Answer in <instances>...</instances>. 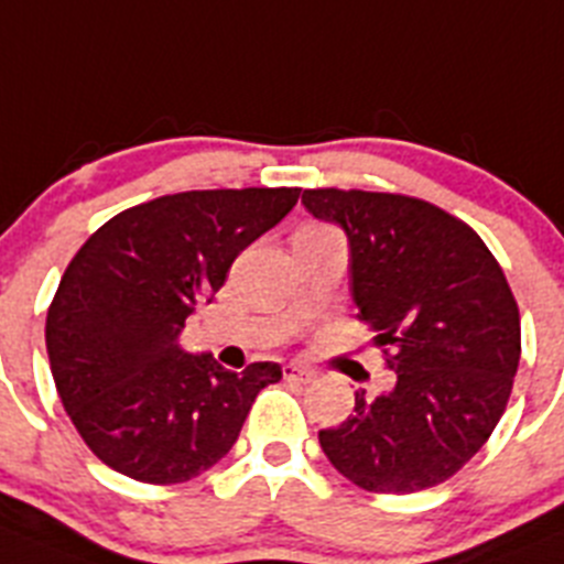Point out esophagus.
Instances as JSON below:
<instances>
[{
  "label": "esophagus",
  "instance_id": "34e87169",
  "mask_svg": "<svg viewBox=\"0 0 564 564\" xmlns=\"http://www.w3.org/2000/svg\"><path fill=\"white\" fill-rule=\"evenodd\" d=\"M285 379L288 382H299V384H310L315 379V371L307 366H296V362H291V366H285Z\"/></svg>",
  "mask_w": 564,
  "mask_h": 564
}]
</instances>
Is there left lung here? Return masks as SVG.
Returning <instances> with one entry per match:
<instances>
[{"mask_svg": "<svg viewBox=\"0 0 564 564\" xmlns=\"http://www.w3.org/2000/svg\"><path fill=\"white\" fill-rule=\"evenodd\" d=\"M302 205L346 232L359 321L395 371L388 393H354V415L321 429V448L371 492L452 479L501 421L518 373L520 315L501 265L468 224L421 198L318 187Z\"/></svg>", "mask_w": 564, "mask_h": 564, "instance_id": "left-lung-1", "label": "left lung"}]
</instances>
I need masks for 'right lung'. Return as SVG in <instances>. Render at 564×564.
<instances>
[{"label":"right lung","instance_id":"add662e5","mask_svg":"<svg viewBox=\"0 0 564 564\" xmlns=\"http://www.w3.org/2000/svg\"><path fill=\"white\" fill-rule=\"evenodd\" d=\"M299 187L187 191L130 207L68 262L46 351L68 417L90 452L147 485H180L227 457L276 362L235 373L180 335L235 257L276 227Z\"/></svg>","mask_w":564,"mask_h":564}]
</instances>
